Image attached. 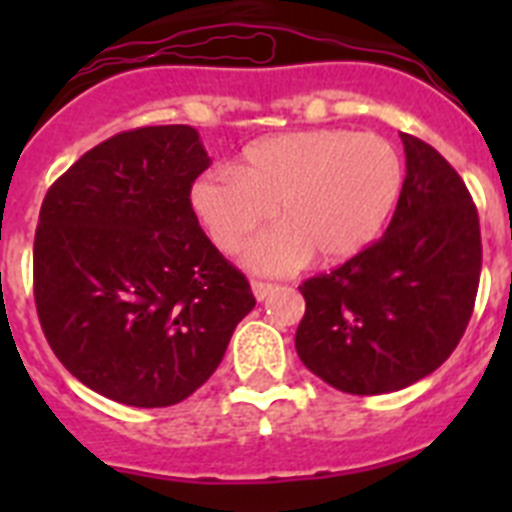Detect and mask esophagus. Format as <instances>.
Returning a JSON list of instances; mask_svg holds the SVG:
<instances>
[{
  "label": "esophagus",
  "mask_w": 512,
  "mask_h": 512,
  "mask_svg": "<svg viewBox=\"0 0 512 512\" xmlns=\"http://www.w3.org/2000/svg\"><path fill=\"white\" fill-rule=\"evenodd\" d=\"M251 289H253V297H256V300H266V297L271 295V292H274V284H269V282H251Z\"/></svg>",
  "instance_id": "34e87169"
}]
</instances>
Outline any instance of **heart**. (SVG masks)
Segmentation results:
<instances>
[{"mask_svg":"<svg viewBox=\"0 0 512 512\" xmlns=\"http://www.w3.org/2000/svg\"><path fill=\"white\" fill-rule=\"evenodd\" d=\"M405 182L390 140L354 130H295L261 138L238 166H212L189 187V205L217 248L233 253L274 212L282 225L248 246L246 264L287 274L318 253L354 259L377 241Z\"/></svg>","mask_w":512,"mask_h":512,"instance_id":"heart-1","label":"heart"}]
</instances>
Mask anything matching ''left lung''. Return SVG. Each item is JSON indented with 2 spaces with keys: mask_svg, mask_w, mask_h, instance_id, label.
<instances>
[{
  "mask_svg": "<svg viewBox=\"0 0 512 512\" xmlns=\"http://www.w3.org/2000/svg\"><path fill=\"white\" fill-rule=\"evenodd\" d=\"M400 138L408 174L382 238L300 287L297 356L348 395H387L436 372L477 297L482 238L472 194L436 148Z\"/></svg>",
  "mask_w": 512,
  "mask_h": 512,
  "instance_id": "8db88e82",
  "label": "left lung"
}]
</instances>
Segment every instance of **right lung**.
I'll return each instance as SVG.
<instances>
[{"label": "right lung", "mask_w": 512, "mask_h": 512, "mask_svg": "<svg viewBox=\"0 0 512 512\" xmlns=\"http://www.w3.org/2000/svg\"><path fill=\"white\" fill-rule=\"evenodd\" d=\"M207 166L189 125L128 130L84 153L40 207L33 282L45 338L81 384L122 405L187 400L256 305L189 205Z\"/></svg>", "instance_id": "obj_1"}]
</instances>
